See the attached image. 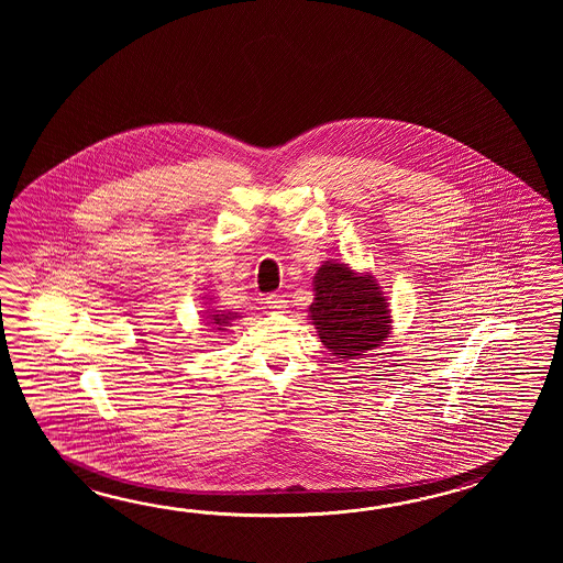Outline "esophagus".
Instances as JSON below:
<instances>
[{
    "instance_id": "esophagus-1",
    "label": "esophagus",
    "mask_w": 563,
    "mask_h": 563,
    "mask_svg": "<svg viewBox=\"0 0 563 563\" xmlns=\"http://www.w3.org/2000/svg\"><path fill=\"white\" fill-rule=\"evenodd\" d=\"M265 303H267L269 310L282 311L284 308H287L286 298L279 296V294H269V296L265 298Z\"/></svg>"
}]
</instances>
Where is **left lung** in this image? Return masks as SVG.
I'll return each instance as SVG.
<instances>
[{"label": "left lung", "mask_w": 563, "mask_h": 563, "mask_svg": "<svg viewBox=\"0 0 563 563\" xmlns=\"http://www.w3.org/2000/svg\"><path fill=\"white\" fill-rule=\"evenodd\" d=\"M310 320L335 360L364 358L390 334V308L371 274L325 262L313 276Z\"/></svg>", "instance_id": "left-lung-1"}]
</instances>
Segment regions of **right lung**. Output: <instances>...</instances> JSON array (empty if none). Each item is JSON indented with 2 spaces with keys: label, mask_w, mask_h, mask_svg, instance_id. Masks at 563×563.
Wrapping results in <instances>:
<instances>
[{
  "label": "right lung",
  "mask_w": 563,
  "mask_h": 563,
  "mask_svg": "<svg viewBox=\"0 0 563 563\" xmlns=\"http://www.w3.org/2000/svg\"><path fill=\"white\" fill-rule=\"evenodd\" d=\"M203 316L205 322L211 323L217 332H225L228 325H231V322L238 318V313L223 310H205Z\"/></svg>",
  "instance_id": "right-lung-1"
}]
</instances>
